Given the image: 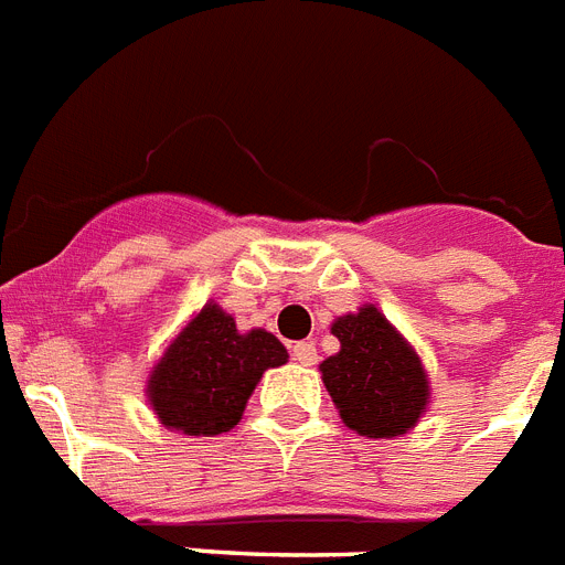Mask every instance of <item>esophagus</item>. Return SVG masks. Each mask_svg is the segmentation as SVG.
<instances>
[{
  "label": "esophagus",
  "instance_id": "1",
  "mask_svg": "<svg viewBox=\"0 0 565 565\" xmlns=\"http://www.w3.org/2000/svg\"><path fill=\"white\" fill-rule=\"evenodd\" d=\"M291 354H294V360H297V363H302V365H315L317 363V345H315V342H297V345L291 349Z\"/></svg>",
  "mask_w": 565,
  "mask_h": 565
}]
</instances>
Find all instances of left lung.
Here are the masks:
<instances>
[{
	"label": "left lung",
	"instance_id": "1",
	"mask_svg": "<svg viewBox=\"0 0 565 565\" xmlns=\"http://www.w3.org/2000/svg\"><path fill=\"white\" fill-rule=\"evenodd\" d=\"M331 334L340 351L322 360V383L342 423L360 437H399L412 431L431 397L420 354L374 306L337 317Z\"/></svg>",
	"mask_w": 565,
	"mask_h": 565
}]
</instances>
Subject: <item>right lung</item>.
I'll list each match as a JSON object with an SVG mask.
<instances>
[{
    "mask_svg": "<svg viewBox=\"0 0 565 565\" xmlns=\"http://www.w3.org/2000/svg\"><path fill=\"white\" fill-rule=\"evenodd\" d=\"M282 363L288 351L271 331L243 334L234 317L209 302L159 356L145 394L166 428L214 437L243 420L259 377Z\"/></svg>",
    "mask_w": 565,
    "mask_h": 565,
    "instance_id": "1",
    "label": "right lung"
}]
</instances>
